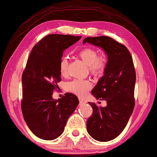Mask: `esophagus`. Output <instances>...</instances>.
Wrapping results in <instances>:
<instances>
[{"mask_svg":"<svg viewBox=\"0 0 157 157\" xmlns=\"http://www.w3.org/2000/svg\"><path fill=\"white\" fill-rule=\"evenodd\" d=\"M79 104L82 105H85L86 103V101L84 99H82V98H79Z\"/></svg>","mask_w":157,"mask_h":157,"instance_id":"1","label":"esophagus"}]
</instances>
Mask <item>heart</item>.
Masks as SVG:
<instances>
[{"label":"heart","mask_w":157,"mask_h":157,"mask_svg":"<svg viewBox=\"0 0 157 157\" xmlns=\"http://www.w3.org/2000/svg\"><path fill=\"white\" fill-rule=\"evenodd\" d=\"M79 58L89 66L93 75L99 76L102 75L107 63V58L105 55L98 56V51L93 48H85L78 52ZM68 60L63 57L59 63V72L62 75H66L68 69ZM68 91L73 94L84 96L88 90L91 88V83L88 80L75 79L66 85Z\"/></svg>","instance_id":"heart-1"}]
</instances>
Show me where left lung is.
<instances>
[{
	"mask_svg": "<svg viewBox=\"0 0 157 157\" xmlns=\"http://www.w3.org/2000/svg\"><path fill=\"white\" fill-rule=\"evenodd\" d=\"M86 43L102 48L108 59L104 75L91 91L97 100H105L107 106L98 107L94 102H89L93 114L87 120L86 129L95 140L109 141L123 131L134 110V63L127 48L111 37H86L83 41Z\"/></svg>",
	"mask_w": 157,
	"mask_h": 157,
	"instance_id": "left-lung-1",
	"label": "left lung"
}]
</instances>
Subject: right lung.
I'll return each mask as SVG.
<instances>
[{
    "label": "right lung",
    "mask_w": 157,
    "mask_h": 157,
    "mask_svg": "<svg viewBox=\"0 0 157 157\" xmlns=\"http://www.w3.org/2000/svg\"><path fill=\"white\" fill-rule=\"evenodd\" d=\"M80 39L49 34L34 46L29 56L22 75L21 109L29 129L41 139L59 137L79 104L75 95L66 93L57 100L52 98V91L62 80L59 63L63 51Z\"/></svg>",
    "instance_id": "obj_1"
}]
</instances>
